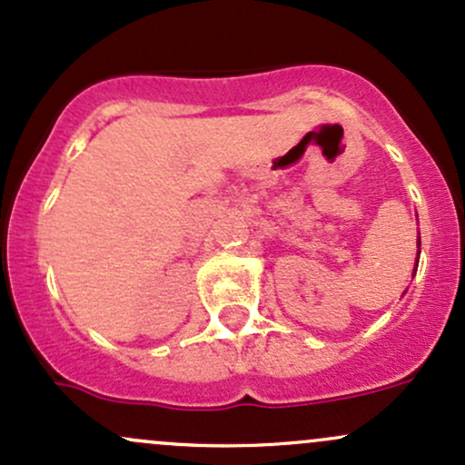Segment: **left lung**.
<instances>
[{"mask_svg":"<svg viewBox=\"0 0 465 465\" xmlns=\"http://www.w3.org/2000/svg\"><path fill=\"white\" fill-rule=\"evenodd\" d=\"M417 248H421V239H417ZM419 252H421V251H419ZM417 252V254H419Z\"/></svg>","mask_w":465,"mask_h":465,"instance_id":"obj_1","label":"left lung"}]
</instances>
